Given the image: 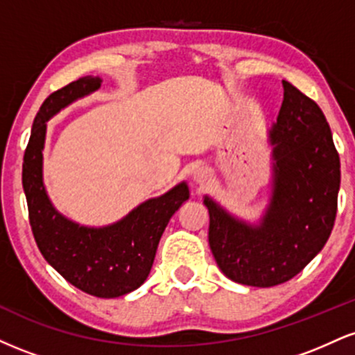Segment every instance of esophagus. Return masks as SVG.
Wrapping results in <instances>:
<instances>
[{
    "instance_id": "1",
    "label": "esophagus",
    "mask_w": 355,
    "mask_h": 355,
    "mask_svg": "<svg viewBox=\"0 0 355 355\" xmlns=\"http://www.w3.org/2000/svg\"><path fill=\"white\" fill-rule=\"evenodd\" d=\"M209 172H207L205 168H198L197 172L193 173V182L197 183V185H200V187H203L205 185L207 182H209Z\"/></svg>"
}]
</instances>
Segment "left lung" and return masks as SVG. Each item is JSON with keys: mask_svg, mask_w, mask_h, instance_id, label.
Here are the masks:
<instances>
[{"mask_svg": "<svg viewBox=\"0 0 355 355\" xmlns=\"http://www.w3.org/2000/svg\"><path fill=\"white\" fill-rule=\"evenodd\" d=\"M277 123L272 197L257 225L205 197L209 243L220 270L252 287H274L299 274L331 237L340 187V160L315 101L288 81Z\"/></svg>", "mask_w": 355, "mask_h": 355, "instance_id": "obj_1", "label": "left lung"}]
</instances>
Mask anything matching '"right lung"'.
Masks as SVG:
<instances>
[{
	"label": "right lung",
	"instance_id": "obj_1",
	"mask_svg": "<svg viewBox=\"0 0 355 355\" xmlns=\"http://www.w3.org/2000/svg\"><path fill=\"white\" fill-rule=\"evenodd\" d=\"M100 85L98 76H83L43 101L24 150L23 189L36 245L46 262L80 291L113 299L145 282L165 227L190 193L182 182L162 197L138 205L120 222L100 229L71 222L53 207L43 183L46 121L75 100L96 92Z\"/></svg>",
	"mask_w": 355,
	"mask_h": 355
}]
</instances>
